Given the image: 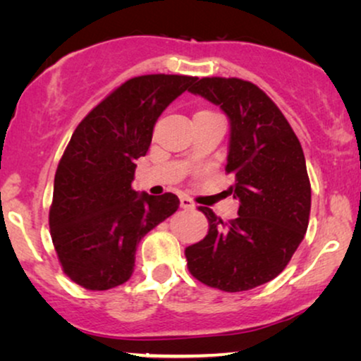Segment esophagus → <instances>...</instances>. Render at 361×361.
I'll use <instances>...</instances> for the list:
<instances>
[{
	"label": "esophagus",
	"mask_w": 361,
	"mask_h": 361,
	"mask_svg": "<svg viewBox=\"0 0 361 361\" xmlns=\"http://www.w3.org/2000/svg\"><path fill=\"white\" fill-rule=\"evenodd\" d=\"M180 207H182V209H185V210L194 209V202H192V200L189 199V197L180 195Z\"/></svg>",
	"instance_id": "34e87169"
}]
</instances>
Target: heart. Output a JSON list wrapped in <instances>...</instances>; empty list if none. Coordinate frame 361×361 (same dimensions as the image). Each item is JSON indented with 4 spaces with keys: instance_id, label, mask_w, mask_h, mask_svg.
Instances as JSON below:
<instances>
[{
    "instance_id": "b5f03b06",
    "label": "heart",
    "mask_w": 361,
    "mask_h": 361,
    "mask_svg": "<svg viewBox=\"0 0 361 361\" xmlns=\"http://www.w3.org/2000/svg\"><path fill=\"white\" fill-rule=\"evenodd\" d=\"M204 113H210V111H207V110H202V111H197L195 115H204ZM195 115H194V116H195Z\"/></svg>"
}]
</instances>
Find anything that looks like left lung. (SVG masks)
<instances>
[{"instance_id": "obj_1", "label": "left lung", "mask_w": 361, "mask_h": 361, "mask_svg": "<svg viewBox=\"0 0 361 361\" xmlns=\"http://www.w3.org/2000/svg\"><path fill=\"white\" fill-rule=\"evenodd\" d=\"M219 105L230 120L226 172L240 200L238 216L224 224L207 207L209 233L185 248L187 268L200 283L225 293L274 279L304 240L310 182L302 146L276 103L241 78L204 77L189 88Z\"/></svg>"}]
</instances>
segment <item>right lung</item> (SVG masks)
I'll return each instance as SVG.
<instances>
[{
	"label": "right lung",
	"instance_id": "add662e5",
	"mask_svg": "<svg viewBox=\"0 0 361 361\" xmlns=\"http://www.w3.org/2000/svg\"><path fill=\"white\" fill-rule=\"evenodd\" d=\"M195 77H135L75 128L54 179L49 226L63 273L88 290L126 283L142 236L179 209L177 195L133 190L161 113Z\"/></svg>",
	"mask_w": 361,
	"mask_h": 361
}]
</instances>
